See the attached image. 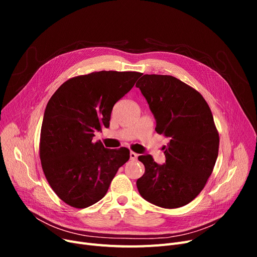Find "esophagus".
Here are the masks:
<instances>
[{"mask_svg": "<svg viewBox=\"0 0 257 257\" xmlns=\"http://www.w3.org/2000/svg\"><path fill=\"white\" fill-rule=\"evenodd\" d=\"M138 156H139V154H137L136 152H133V151L130 152V159L131 160H137Z\"/></svg>", "mask_w": 257, "mask_h": 257, "instance_id": "obj_1", "label": "esophagus"}]
</instances>
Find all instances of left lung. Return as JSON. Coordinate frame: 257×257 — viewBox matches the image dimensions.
<instances>
[{
  "instance_id": "1",
  "label": "left lung",
  "mask_w": 257,
  "mask_h": 257,
  "mask_svg": "<svg viewBox=\"0 0 257 257\" xmlns=\"http://www.w3.org/2000/svg\"><path fill=\"white\" fill-rule=\"evenodd\" d=\"M156 119L155 130L170 139L166 164L141 155L145 174L138 179L141 196L164 208H178L203 190L219 154L220 138L202 94L168 75H144L137 83Z\"/></svg>"
}]
</instances>
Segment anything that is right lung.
<instances>
[{"mask_svg":"<svg viewBox=\"0 0 257 257\" xmlns=\"http://www.w3.org/2000/svg\"><path fill=\"white\" fill-rule=\"evenodd\" d=\"M101 71L66 80L49 100L40 130L39 157L55 194L75 208H85L107 193L117 170L130 158L125 147L93 143L94 130L109 127L114 104L142 76Z\"/></svg>","mask_w":257,"mask_h":257,"instance_id":"add662e5","label":"right lung"}]
</instances>
